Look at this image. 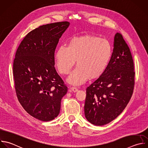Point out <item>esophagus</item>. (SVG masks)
Listing matches in <instances>:
<instances>
[{"label": "esophagus", "mask_w": 148, "mask_h": 148, "mask_svg": "<svg viewBox=\"0 0 148 148\" xmlns=\"http://www.w3.org/2000/svg\"><path fill=\"white\" fill-rule=\"evenodd\" d=\"M69 91L75 92H77V91H78V89H77V88H76V87H72L70 88V90H69Z\"/></svg>", "instance_id": "esophagus-1"}]
</instances>
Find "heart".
<instances>
[{"instance_id": "heart-1", "label": "heart", "mask_w": 148, "mask_h": 148, "mask_svg": "<svg viewBox=\"0 0 148 148\" xmlns=\"http://www.w3.org/2000/svg\"><path fill=\"white\" fill-rule=\"evenodd\" d=\"M113 55V47L107 39L86 35L71 38L66 46L58 47L55 54L56 65L62 75L68 74L76 61L77 67L68 80L79 85L89 78L95 80L106 71Z\"/></svg>"}]
</instances>
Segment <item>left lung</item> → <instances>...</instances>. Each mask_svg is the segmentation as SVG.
<instances>
[{"label":"left lung","mask_w":148,"mask_h":148,"mask_svg":"<svg viewBox=\"0 0 148 148\" xmlns=\"http://www.w3.org/2000/svg\"><path fill=\"white\" fill-rule=\"evenodd\" d=\"M135 73L130 50L122 35L117 32L106 71L86 88L84 114L90 123L106 124L123 111L133 93Z\"/></svg>","instance_id":"obj_1"}]
</instances>
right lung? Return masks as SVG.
<instances>
[{"instance_id": "obj_1", "label": "right lung", "mask_w": 148, "mask_h": 148, "mask_svg": "<svg viewBox=\"0 0 148 148\" xmlns=\"http://www.w3.org/2000/svg\"><path fill=\"white\" fill-rule=\"evenodd\" d=\"M68 21L40 26L29 32L20 44L13 62L17 98L32 116L43 121L59 114L68 87L54 67V53Z\"/></svg>"}]
</instances>
